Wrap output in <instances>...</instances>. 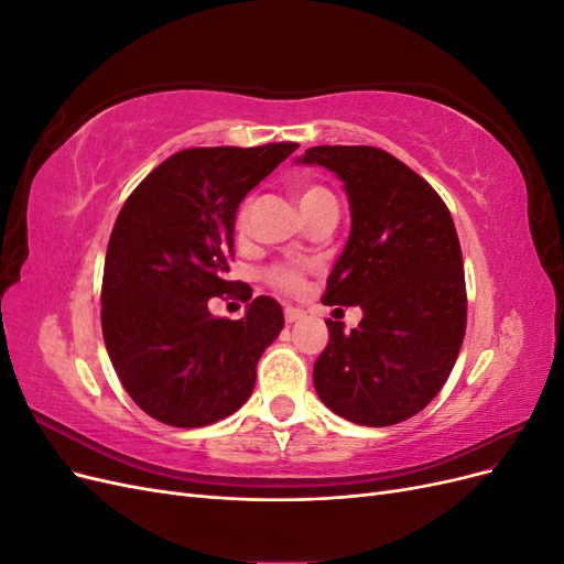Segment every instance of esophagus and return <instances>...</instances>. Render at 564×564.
Instances as JSON below:
<instances>
[{
	"mask_svg": "<svg viewBox=\"0 0 564 564\" xmlns=\"http://www.w3.org/2000/svg\"><path fill=\"white\" fill-rule=\"evenodd\" d=\"M303 315H305V313H303V311H299V308H289V305L284 308V319H286L289 324H292V322H299Z\"/></svg>",
	"mask_w": 564,
	"mask_h": 564,
	"instance_id": "obj_1",
	"label": "esophagus"
}]
</instances>
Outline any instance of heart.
Masks as SVG:
<instances>
[{
  "mask_svg": "<svg viewBox=\"0 0 564 564\" xmlns=\"http://www.w3.org/2000/svg\"><path fill=\"white\" fill-rule=\"evenodd\" d=\"M294 195L299 199V207H301L303 214L313 212L315 207H319V204H324V202H336L334 193L329 191V187H324L322 183H296ZM247 226H249V202H245L235 214V230L245 235ZM303 278H305L303 268L301 265H289V263L272 265L265 272L268 286L278 289V292H282V294H299L301 286H303Z\"/></svg>",
  "mask_w": 564,
  "mask_h": 564,
  "instance_id": "1",
  "label": "heart"
}]
</instances>
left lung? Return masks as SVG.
<instances>
[{
  "instance_id": "8db88e82",
  "label": "left lung",
  "mask_w": 564,
  "mask_h": 564,
  "mask_svg": "<svg viewBox=\"0 0 564 564\" xmlns=\"http://www.w3.org/2000/svg\"><path fill=\"white\" fill-rule=\"evenodd\" d=\"M303 162L346 185L352 228L327 280V305H360L350 334L327 319L313 381L352 423L412 419L445 386L466 334V275L447 204L433 185L373 145H317Z\"/></svg>"
}]
</instances>
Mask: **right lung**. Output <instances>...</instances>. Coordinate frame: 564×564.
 <instances>
[{
	"mask_svg": "<svg viewBox=\"0 0 564 564\" xmlns=\"http://www.w3.org/2000/svg\"><path fill=\"white\" fill-rule=\"evenodd\" d=\"M296 148L181 150L127 197L108 242L100 324L119 381L148 416L202 429L249 400L282 308L259 296L242 319H226L209 299H251L228 280L235 212Z\"/></svg>",
	"mask_w": 564,
	"mask_h": 564,
	"instance_id": "1",
	"label": "right lung"
}]
</instances>
